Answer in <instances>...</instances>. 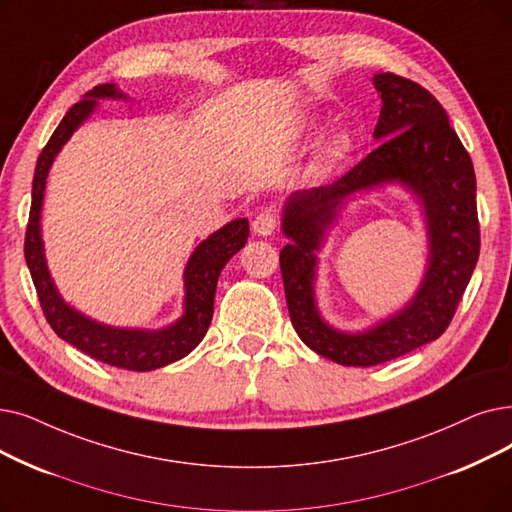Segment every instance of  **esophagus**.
<instances>
[{
	"label": "esophagus",
	"mask_w": 512,
	"mask_h": 512,
	"mask_svg": "<svg viewBox=\"0 0 512 512\" xmlns=\"http://www.w3.org/2000/svg\"><path fill=\"white\" fill-rule=\"evenodd\" d=\"M278 226V215L272 209H263L255 219H253V232L259 236H270Z\"/></svg>",
	"instance_id": "obj_1"
}]
</instances>
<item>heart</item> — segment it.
<instances>
[{"mask_svg": "<svg viewBox=\"0 0 512 512\" xmlns=\"http://www.w3.org/2000/svg\"><path fill=\"white\" fill-rule=\"evenodd\" d=\"M347 150H349V138L347 136H339V138H335V140L328 144V148L324 152V161L326 163H335V161H339L343 157Z\"/></svg>", "mask_w": 512, "mask_h": 512, "instance_id": "heart-1", "label": "heart"}]
</instances>
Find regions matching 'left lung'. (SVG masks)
Masks as SVG:
<instances>
[{"mask_svg":"<svg viewBox=\"0 0 512 512\" xmlns=\"http://www.w3.org/2000/svg\"><path fill=\"white\" fill-rule=\"evenodd\" d=\"M383 108L374 138L383 140L339 180L288 198L280 251L288 314L301 341L343 366H376L439 339L450 326L479 259L477 180L469 152L446 110L425 87L393 73L374 75ZM402 181L423 201L430 268L417 297L393 319L360 336L324 325L315 309V251L338 205L353 191Z\"/></svg>","mask_w":512,"mask_h":512,"instance_id":"8db88e82","label":"left lung"}]
</instances>
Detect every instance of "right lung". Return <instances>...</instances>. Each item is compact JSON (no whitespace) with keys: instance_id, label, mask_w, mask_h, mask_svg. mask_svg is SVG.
Segmentation results:
<instances>
[{"instance_id":"right-lung-1","label":"right lung","mask_w":512,"mask_h":512,"mask_svg":"<svg viewBox=\"0 0 512 512\" xmlns=\"http://www.w3.org/2000/svg\"><path fill=\"white\" fill-rule=\"evenodd\" d=\"M113 83L96 85L87 92L83 100L73 104L64 115L48 144L43 146L35 177H33V201L29 211V224L25 232V259L48 324L60 339L71 343L79 351L92 355L94 360L110 364L115 368L148 372L163 368L171 362L182 360L198 343L203 341L205 332L213 318V299L217 278L234 253H238L249 238V221L234 219L228 226L211 234L192 253L186 272V311L173 326L165 330H129L98 324L81 316L79 311L66 305L56 293V286L50 278L43 259V242L39 232V213L46 190V177L64 142L73 136V131L90 117L96 106V98H121Z\"/></svg>"}]
</instances>
